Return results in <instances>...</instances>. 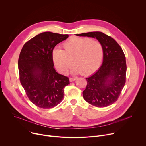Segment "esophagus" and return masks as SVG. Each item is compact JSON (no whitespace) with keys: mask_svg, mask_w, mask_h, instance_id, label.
Returning <instances> with one entry per match:
<instances>
[{"mask_svg":"<svg viewBox=\"0 0 146 146\" xmlns=\"http://www.w3.org/2000/svg\"><path fill=\"white\" fill-rule=\"evenodd\" d=\"M76 80V78H69V80H70V82H72V81H75Z\"/></svg>","mask_w":146,"mask_h":146,"instance_id":"obj_1","label":"esophagus"}]
</instances>
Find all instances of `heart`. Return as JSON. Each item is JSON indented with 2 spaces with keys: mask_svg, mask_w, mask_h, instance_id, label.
I'll use <instances>...</instances> for the list:
<instances>
[{
  "mask_svg": "<svg viewBox=\"0 0 146 146\" xmlns=\"http://www.w3.org/2000/svg\"><path fill=\"white\" fill-rule=\"evenodd\" d=\"M64 50H54L52 59L56 69L62 74L68 73L72 64L74 74L90 76L100 66L103 48L98 41L91 38L74 37L63 44Z\"/></svg>",
  "mask_w": 146,
  "mask_h": 146,
  "instance_id": "b5f03b06",
  "label": "heart"
}]
</instances>
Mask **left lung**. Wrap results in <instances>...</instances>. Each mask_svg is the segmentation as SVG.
<instances>
[{
	"label": "left lung",
	"mask_w": 146,
	"mask_h": 146,
	"mask_svg": "<svg viewBox=\"0 0 146 146\" xmlns=\"http://www.w3.org/2000/svg\"><path fill=\"white\" fill-rule=\"evenodd\" d=\"M76 35L96 38L103 46L102 65L96 73L86 78L87 85L82 95L94 106H109L117 100L125 84L127 64L123 50L114 38L101 32Z\"/></svg>",
	"instance_id": "left-lung-1"
}]
</instances>
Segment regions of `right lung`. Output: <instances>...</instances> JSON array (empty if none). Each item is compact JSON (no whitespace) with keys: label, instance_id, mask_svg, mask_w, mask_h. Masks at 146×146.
I'll return each mask as SVG.
<instances>
[{"label":"right lung","instance_id":"obj_1","mask_svg":"<svg viewBox=\"0 0 146 146\" xmlns=\"http://www.w3.org/2000/svg\"><path fill=\"white\" fill-rule=\"evenodd\" d=\"M68 37L43 32L27 41L21 51L18 62L21 84L31 102L40 108H52L64 98V88L69 84V79L56 72L52 52Z\"/></svg>","mask_w":146,"mask_h":146}]
</instances>
